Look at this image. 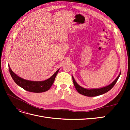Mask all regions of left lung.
I'll list each match as a JSON object with an SVG mask.
<instances>
[{"label": "left lung", "instance_id": "left-lung-1", "mask_svg": "<svg viewBox=\"0 0 130 130\" xmlns=\"http://www.w3.org/2000/svg\"><path fill=\"white\" fill-rule=\"evenodd\" d=\"M120 74L121 73H120L118 76L117 77L116 79L111 84H110L109 85L106 86V87H104L103 88H98V89H88L82 88L76 83L73 76H72V78H73V83H74L75 87L77 91L80 94L87 96H96L101 95V94H103L104 93H106V92H108L109 90H111L113 87V86L115 85L118 80V78L120 75Z\"/></svg>", "mask_w": 130, "mask_h": 130}]
</instances>
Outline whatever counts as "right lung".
Segmentation results:
<instances>
[{
    "mask_svg": "<svg viewBox=\"0 0 130 130\" xmlns=\"http://www.w3.org/2000/svg\"><path fill=\"white\" fill-rule=\"evenodd\" d=\"M9 72L12 78L17 85L20 86L27 91L34 93H41L44 92L49 90L52 87L55 81V78L59 71L58 69L56 73L48 79L43 81H29L19 77L16 74H14L12 70L9 65Z\"/></svg>",
    "mask_w": 130,
    "mask_h": 130,
    "instance_id": "add662e5",
    "label": "right lung"
}]
</instances>
